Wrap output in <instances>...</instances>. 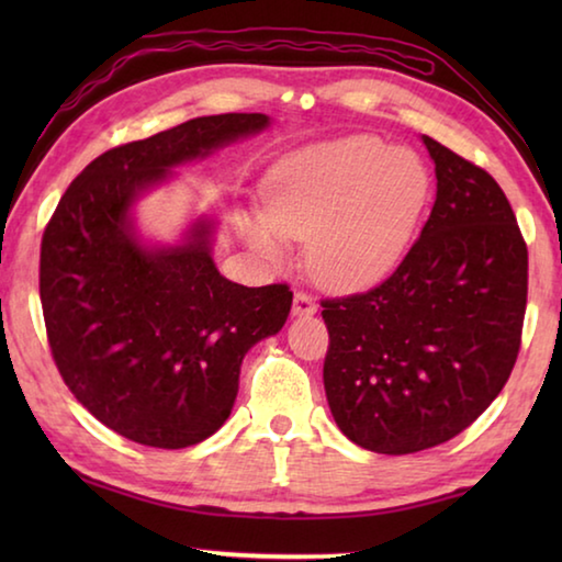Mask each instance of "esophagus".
Here are the masks:
<instances>
[{"label":"esophagus","instance_id":"1","mask_svg":"<svg viewBox=\"0 0 562 562\" xmlns=\"http://www.w3.org/2000/svg\"><path fill=\"white\" fill-rule=\"evenodd\" d=\"M292 312L297 317H310L317 312V302L310 297L307 292H294V302H292Z\"/></svg>","mask_w":562,"mask_h":562}]
</instances>
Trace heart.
<instances>
[{
  "label": "heart",
  "mask_w": 562,
  "mask_h": 562,
  "mask_svg": "<svg viewBox=\"0 0 562 562\" xmlns=\"http://www.w3.org/2000/svg\"><path fill=\"white\" fill-rule=\"evenodd\" d=\"M429 201L431 173L414 150L357 133L280 160L265 183V223L247 221L245 235L270 260L284 255L282 237L310 240L319 282L361 288L394 268Z\"/></svg>",
  "instance_id": "b5f03b06"
}]
</instances>
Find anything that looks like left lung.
I'll return each instance as SVG.
<instances>
[{
    "label": "left lung",
    "instance_id": "1",
    "mask_svg": "<svg viewBox=\"0 0 562 562\" xmlns=\"http://www.w3.org/2000/svg\"><path fill=\"white\" fill-rule=\"evenodd\" d=\"M436 203L376 288L322 300L325 392L361 449L402 456L459 436L516 367L528 247L506 193L481 166L424 136Z\"/></svg>",
    "mask_w": 562,
    "mask_h": 562
}]
</instances>
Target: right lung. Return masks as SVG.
<instances>
[{"label":"right lung","instance_id":"1","mask_svg":"<svg viewBox=\"0 0 562 562\" xmlns=\"http://www.w3.org/2000/svg\"><path fill=\"white\" fill-rule=\"evenodd\" d=\"M221 113L101 154L66 188L44 227L40 297L64 384L103 426L156 449L213 436L237 396L245 351L280 331L288 284L245 288L211 258L213 225L148 250L128 211L170 168L268 126Z\"/></svg>","mask_w":562,"mask_h":562}]
</instances>
